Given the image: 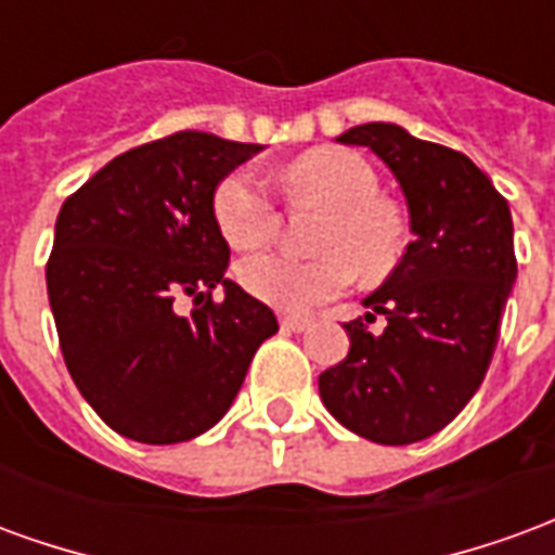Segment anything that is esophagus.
<instances>
[{"mask_svg": "<svg viewBox=\"0 0 555 555\" xmlns=\"http://www.w3.org/2000/svg\"><path fill=\"white\" fill-rule=\"evenodd\" d=\"M309 326H312V318H300V314H285L282 318V330H288V333H302Z\"/></svg>", "mask_w": 555, "mask_h": 555, "instance_id": "1", "label": "esophagus"}]
</instances>
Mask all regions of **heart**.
Here are the masks:
<instances>
[{"instance_id": "heart-1", "label": "heart", "mask_w": 555, "mask_h": 555, "mask_svg": "<svg viewBox=\"0 0 555 555\" xmlns=\"http://www.w3.org/2000/svg\"><path fill=\"white\" fill-rule=\"evenodd\" d=\"M282 183L294 202L326 207V219L314 237V249L324 255L309 261L285 255L246 258L237 267V279L253 297L285 312H306L348 288L353 267L369 279L392 267L396 219L377 202V175L365 159L336 147L312 151L291 163ZM210 210L219 234L234 249H258L276 234L279 210L253 171L225 175L214 190Z\"/></svg>"}]
</instances>
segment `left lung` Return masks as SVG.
<instances>
[{
    "label": "left lung",
    "mask_w": 555,
    "mask_h": 555,
    "mask_svg": "<svg viewBox=\"0 0 555 555\" xmlns=\"http://www.w3.org/2000/svg\"><path fill=\"white\" fill-rule=\"evenodd\" d=\"M341 145L372 147L401 183L413 241L396 270L348 321L350 350L318 377L326 410L353 434L408 446L452 422L488 374L517 279L508 202L452 147L404 127H350ZM384 313L387 326L367 324Z\"/></svg>",
    "instance_id": "8db88e82"
}]
</instances>
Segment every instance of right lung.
Listing matches in <instances>:
<instances>
[{
  "mask_svg": "<svg viewBox=\"0 0 555 555\" xmlns=\"http://www.w3.org/2000/svg\"><path fill=\"white\" fill-rule=\"evenodd\" d=\"M261 145L181 130L109 159L55 219L47 294L62 357L94 413L147 446L225 416L276 314L225 279L217 183ZM223 285L217 304L212 288ZM194 297V312L173 309Z\"/></svg>",
  "mask_w": 555,
  "mask_h": 555,
  "instance_id": "add662e5",
  "label": "right lung"
}]
</instances>
